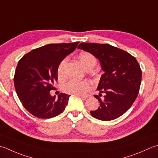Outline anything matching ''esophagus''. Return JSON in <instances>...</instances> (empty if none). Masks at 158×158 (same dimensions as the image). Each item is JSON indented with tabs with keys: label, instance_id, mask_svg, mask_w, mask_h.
Masks as SVG:
<instances>
[{
	"label": "esophagus",
	"instance_id": "34e87169",
	"mask_svg": "<svg viewBox=\"0 0 158 158\" xmlns=\"http://www.w3.org/2000/svg\"><path fill=\"white\" fill-rule=\"evenodd\" d=\"M78 96V97H81V98H89L91 97V95H85V96H82V95H77Z\"/></svg>",
	"mask_w": 158,
	"mask_h": 158
}]
</instances>
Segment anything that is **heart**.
Returning a JSON list of instances; mask_svg holds the SVG:
<instances>
[{
    "label": "heart",
    "mask_w": 158,
    "mask_h": 158,
    "mask_svg": "<svg viewBox=\"0 0 158 158\" xmlns=\"http://www.w3.org/2000/svg\"><path fill=\"white\" fill-rule=\"evenodd\" d=\"M80 63L85 69L93 68L97 62L96 57L89 52L82 51L77 55ZM67 62L66 59L61 61L57 67V76L59 79H63L65 77V68ZM92 88L91 82L88 81H77L71 80L64 85V90L68 94L75 95H85Z\"/></svg>",
    "instance_id": "heart-1"
}]
</instances>
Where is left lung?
Wrapping results in <instances>:
<instances>
[{
	"instance_id": "left-lung-1",
	"label": "left lung",
	"mask_w": 158,
	"mask_h": 158,
	"mask_svg": "<svg viewBox=\"0 0 158 158\" xmlns=\"http://www.w3.org/2000/svg\"><path fill=\"white\" fill-rule=\"evenodd\" d=\"M78 48L90 52L100 61L104 73L97 89L104 93L103 100L94 96L100 103L97 110L90 111L94 118L108 121L124 114L137 98L140 87L142 70L134 56L108 44L80 43Z\"/></svg>"
}]
</instances>
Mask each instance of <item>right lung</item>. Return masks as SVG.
<instances>
[{
  "label": "right lung",
  "mask_w": 158,
  "mask_h": 158,
  "mask_svg": "<svg viewBox=\"0 0 158 158\" xmlns=\"http://www.w3.org/2000/svg\"><path fill=\"white\" fill-rule=\"evenodd\" d=\"M79 42L49 44L33 49L18 61L14 86L24 107L40 118H51L66 108L70 95L60 93L52 97L50 91L57 81V67Z\"/></svg>",
  "instance_id": "right-lung-1"
}]
</instances>
